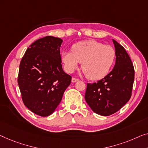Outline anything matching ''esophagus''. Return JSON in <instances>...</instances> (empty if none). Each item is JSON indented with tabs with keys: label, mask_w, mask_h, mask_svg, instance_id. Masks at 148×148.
<instances>
[{
	"label": "esophagus",
	"mask_w": 148,
	"mask_h": 148,
	"mask_svg": "<svg viewBox=\"0 0 148 148\" xmlns=\"http://www.w3.org/2000/svg\"><path fill=\"white\" fill-rule=\"evenodd\" d=\"M79 81V79L76 78H72V82H76Z\"/></svg>",
	"instance_id": "obj_1"
}]
</instances>
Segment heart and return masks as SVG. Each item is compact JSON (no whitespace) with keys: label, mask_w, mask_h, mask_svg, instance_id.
<instances>
[{"label":"heart","mask_w":148,"mask_h":148,"mask_svg":"<svg viewBox=\"0 0 148 148\" xmlns=\"http://www.w3.org/2000/svg\"><path fill=\"white\" fill-rule=\"evenodd\" d=\"M115 59L116 51L112 46L94 40L74 44L71 52L64 51L61 56L66 71L72 73L82 62V69L91 80L104 78L111 70Z\"/></svg>","instance_id":"heart-1"}]
</instances>
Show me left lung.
Segmentation results:
<instances>
[{"mask_svg": "<svg viewBox=\"0 0 148 148\" xmlns=\"http://www.w3.org/2000/svg\"><path fill=\"white\" fill-rule=\"evenodd\" d=\"M116 50V63L102 80L88 84L85 100L92 111L108 116L118 112L128 102L134 81V68L124 48L112 40Z\"/></svg>", "mask_w": 148, "mask_h": 148, "instance_id": "1", "label": "left lung"}]
</instances>
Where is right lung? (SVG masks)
Here are the masks:
<instances>
[{
    "label": "right lung",
    "instance_id": "1",
    "mask_svg": "<svg viewBox=\"0 0 148 148\" xmlns=\"http://www.w3.org/2000/svg\"><path fill=\"white\" fill-rule=\"evenodd\" d=\"M62 40L47 36L26 50L19 66L18 84L22 99L33 113L46 117L61 102L72 77L64 72L60 50Z\"/></svg>",
    "mask_w": 148,
    "mask_h": 148
}]
</instances>
